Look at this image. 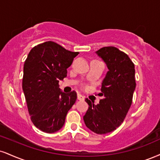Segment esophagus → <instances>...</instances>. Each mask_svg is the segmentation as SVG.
Instances as JSON below:
<instances>
[{
    "label": "esophagus",
    "mask_w": 160,
    "mask_h": 160,
    "mask_svg": "<svg viewBox=\"0 0 160 160\" xmlns=\"http://www.w3.org/2000/svg\"><path fill=\"white\" fill-rule=\"evenodd\" d=\"M78 99L80 100V101H83V100L85 99V97H84L83 95H82L81 94L78 93Z\"/></svg>",
    "instance_id": "esophagus-1"
}]
</instances>
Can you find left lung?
Segmentation results:
<instances>
[{
    "label": "left lung",
    "mask_w": 160,
    "mask_h": 160,
    "mask_svg": "<svg viewBox=\"0 0 160 160\" xmlns=\"http://www.w3.org/2000/svg\"><path fill=\"white\" fill-rule=\"evenodd\" d=\"M109 71L102 82L99 103L86 98L88 109L83 116L86 126L97 134L112 132L124 122L132 104L136 88L135 65L128 54L117 48H102L96 51Z\"/></svg>",
    "instance_id": "8db88e82"
}]
</instances>
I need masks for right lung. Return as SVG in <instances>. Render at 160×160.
I'll use <instances>...</instances> for the list:
<instances>
[{
  "mask_svg": "<svg viewBox=\"0 0 160 160\" xmlns=\"http://www.w3.org/2000/svg\"><path fill=\"white\" fill-rule=\"evenodd\" d=\"M78 53L48 41L32 48L24 62L23 92L32 124L42 131L60 130L76 101V92L64 93L59 82Z\"/></svg>",
  "mask_w": 160,
  "mask_h": 160,
  "instance_id": "obj_1",
  "label": "right lung"
}]
</instances>
